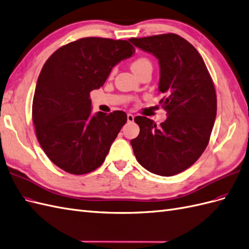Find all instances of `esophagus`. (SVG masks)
Listing matches in <instances>:
<instances>
[{"label": "esophagus", "mask_w": 249, "mask_h": 249, "mask_svg": "<svg viewBox=\"0 0 249 249\" xmlns=\"http://www.w3.org/2000/svg\"><path fill=\"white\" fill-rule=\"evenodd\" d=\"M126 118H127V122H129V123H132V122H134V115H133V114H127V115H126Z\"/></svg>", "instance_id": "esophagus-1"}]
</instances>
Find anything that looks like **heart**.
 Masks as SVG:
<instances>
[{"instance_id":"1","label":"heart","mask_w":249,"mask_h":249,"mask_svg":"<svg viewBox=\"0 0 249 249\" xmlns=\"http://www.w3.org/2000/svg\"><path fill=\"white\" fill-rule=\"evenodd\" d=\"M146 65H151V62L149 58H146L144 56H140L138 58H136L134 62L131 64V68L134 72H137L138 70H140L142 67L146 66Z\"/></svg>"}]
</instances>
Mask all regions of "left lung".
Masks as SVG:
<instances>
[{
	"mask_svg": "<svg viewBox=\"0 0 249 249\" xmlns=\"http://www.w3.org/2000/svg\"><path fill=\"white\" fill-rule=\"evenodd\" d=\"M130 42L159 59L160 100L166 120L159 126L145 116L134 118L139 135L131 140L144 169L174 176L192 166L206 149L217 114V94L204 60L178 35L132 37Z\"/></svg>",
	"mask_w": 249,
	"mask_h": 249,
	"instance_id": "8db88e82",
	"label": "left lung"
}]
</instances>
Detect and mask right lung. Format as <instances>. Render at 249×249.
<instances>
[{
	"label": "right lung",
	"mask_w": 249,
	"mask_h": 249,
	"mask_svg": "<svg viewBox=\"0 0 249 249\" xmlns=\"http://www.w3.org/2000/svg\"><path fill=\"white\" fill-rule=\"evenodd\" d=\"M134 52L129 41L92 36L62 46L46 60L33 96L32 120L43 151L59 169L84 175L103 164L126 114L92 116L90 92L103 87L113 67Z\"/></svg>",
	"instance_id": "right-lung-1"
}]
</instances>
